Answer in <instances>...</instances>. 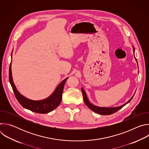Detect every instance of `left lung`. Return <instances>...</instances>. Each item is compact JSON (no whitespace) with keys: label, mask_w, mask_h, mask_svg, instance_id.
I'll return each mask as SVG.
<instances>
[{"label":"left lung","mask_w":149,"mask_h":149,"mask_svg":"<svg viewBox=\"0 0 149 149\" xmlns=\"http://www.w3.org/2000/svg\"><path fill=\"white\" fill-rule=\"evenodd\" d=\"M133 52H134V56L135 58V59L137 63V59L134 56V51H135V49H134V47H133ZM138 65V64H137ZM81 91H82V95H83V98H84V102L85 104H86V105L87 106V107L91 109L92 111H93L94 112L97 113V114H101V115H110V114H112L114 113H116V111H117L118 110H119L120 109H121V108H123L124 105H125L127 104H128L131 100L133 98V97H134V94L133 95V97L127 101L126 103L124 104L123 105H121L120 106H118V107H99V106H97L95 105H94L92 103L90 102V101H89L87 96V94L86 93V92H85V91L84 90V89L81 87ZM136 93V92H135Z\"/></svg>","instance_id":"obj_1"}]
</instances>
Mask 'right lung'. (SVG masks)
<instances>
[{"instance_id": "1", "label": "right lung", "mask_w": 149, "mask_h": 149, "mask_svg": "<svg viewBox=\"0 0 149 149\" xmlns=\"http://www.w3.org/2000/svg\"><path fill=\"white\" fill-rule=\"evenodd\" d=\"M11 58H12V52L11 54ZM11 66L12 62H10L9 67V82L17 100L23 107L35 113L46 114L55 110L59 105L62 100V95L63 87H64L65 82L68 77L61 82L53 93L48 97L43 100H33L24 96L17 90L13 81Z\"/></svg>"}]
</instances>
